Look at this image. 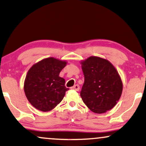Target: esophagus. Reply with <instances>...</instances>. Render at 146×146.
<instances>
[{"label":"esophagus","instance_id":"obj_1","mask_svg":"<svg viewBox=\"0 0 146 146\" xmlns=\"http://www.w3.org/2000/svg\"><path fill=\"white\" fill-rule=\"evenodd\" d=\"M72 89L73 90H75V91H78V90L80 89V86H79L78 84H75L74 86H73V87H72Z\"/></svg>","mask_w":146,"mask_h":146}]
</instances>
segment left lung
Here are the masks:
<instances>
[{"label": "left lung", "mask_w": 146, "mask_h": 146, "mask_svg": "<svg viewBox=\"0 0 146 146\" xmlns=\"http://www.w3.org/2000/svg\"><path fill=\"white\" fill-rule=\"evenodd\" d=\"M81 64L84 82L80 96L83 102L98 114L111 110L123 91V83L116 68L98 57H90Z\"/></svg>", "instance_id": "obj_1"}]
</instances>
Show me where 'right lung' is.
<instances>
[{
    "label": "right lung",
    "instance_id": "add662e5",
    "mask_svg": "<svg viewBox=\"0 0 146 146\" xmlns=\"http://www.w3.org/2000/svg\"><path fill=\"white\" fill-rule=\"evenodd\" d=\"M66 62L53 57L42 59L32 66L27 74L24 91L34 107L42 111L51 110L62 102L69 90L65 80L59 77Z\"/></svg>",
    "mask_w": 146,
    "mask_h": 146
}]
</instances>
